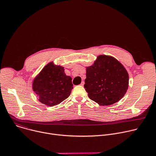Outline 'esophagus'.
<instances>
[{"label": "esophagus", "instance_id": "obj_1", "mask_svg": "<svg viewBox=\"0 0 156 156\" xmlns=\"http://www.w3.org/2000/svg\"><path fill=\"white\" fill-rule=\"evenodd\" d=\"M84 81H82V82L81 83V84H80L81 86H84Z\"/></svg>", "mask_w": 156, "mask_h": 156}]
</instances>
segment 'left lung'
<instances>
[{
    "instance_id": "8db88e82",
    "label": "left lung",
    "mask_w": 156,
    "mask_h": 156,
    "mask_svg": "<svg viewBox=\"0 0 156 156\" xmlns=\"http://www.w3.org/2000/svg\"><path fill=\"white\" fill-rule=\"evenodd\" d=\"M84 87L88 97L101 105L120 101L128 87L129 76L123 65L112 56L101 55L86 67Z\"/></svg>"
}]
</instances>
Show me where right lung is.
Masks as SVG:
<instances>
[{"label":"right lung","instance_id":"add662e5","mask_svg":"<svg viewBox=\"0 0 156 156\" xmlns=\"http://www.w3.org/2000/svg\"><path fill=\"white\" fill-rule=\"evenodd\" d=\"M72 80L64 67L51 62L34 78L33 90L41 103L52 107L69 97L73 87Z\"/></svg>","mask_w":156,"mask_h":156}]
</instances>
